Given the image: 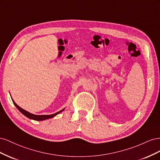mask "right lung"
Wrapping results in <instances>:
<instances>
[{
    "instance_id": "add662e5",
    "label": "right lung",
    "mask_w": 160,
    "mask_h": 160,
    "mask_svg": "<svg viewBox=\"0 0 160 160\" xmlns=\"http://www.w3.org/2000/svg\"><path fill=\"white\" fill-rule=\"evenodd\" d=\"M12 102L14 103V105L16 106V108L21 111V112L24 115H25L26 117H27L28 118H29L31 119H33V120H36V121H42V120H45V119H50V118H54L55 116H56L57 114L60 113L61 112H62V111H63L65 109H62V110L58 111V112L54 113V114H52V115H34L32 113H31L29 112H28L27 111L25 110L22 109L21 108L19 107V106L14 102V101H13V99H12Z\"/></svg>"
}]
</instances>
